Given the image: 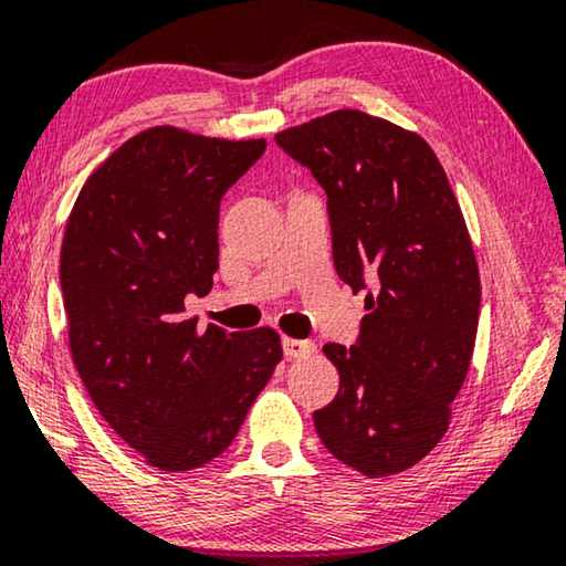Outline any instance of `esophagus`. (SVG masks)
<instances>
[{"instance_id":"34e87169","label":"esophagus","mask_w":566,"mask_h":566,"mask_svg":"<svg viewBox=\"0 0 566 566\" xmlns=\"http://www.w3.org/2000/svg\"><path fill=\"white\" fill-rule=\"evenodd\" d=\"M282 348H284L286 358H305V356H312V353H315V343L297 340V337H284Z\"/></svg>"}]
</instances>
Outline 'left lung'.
<instances>
[{"label":"left lung","instance_id":"8db88e82","mask_svg":"<svg viewBox=\"0 0 566 566\" xmlns=\"http://www.w3.org/2000/svg\"><path fill=\"white\" fill-rule=\"evenodd\" d=\"M323 185L337 276L366 294L358 343H327L340 389L319 440L368 478L409 470L442 440L475 348L480 274L440 159L415 132L340 108L276 134Z\"/></svg>","mask_w":566,"mask_h":566}]
</instances>
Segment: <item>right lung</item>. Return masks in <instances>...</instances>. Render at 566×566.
I'll list each match as a JSON object with an SVG mask.
<instances>
[{"mask_svg": "<svg viewBox=\"0 0 566 566\" xmlns=\"http://www.w3.org/2000/svg\"><path fill=\"white\" fill-rule=\"evenodd\" d=\"M264 139L151 126L101 163L67 216L61 290L75 370L122 440L165 472L218 458L282 360L280 333L185 317L218 269L226 190Z\"/></svg>", "mask_w": 566, "mask_h": 566, "instance_id": "1", "label": "right lung"}]
</instances>
